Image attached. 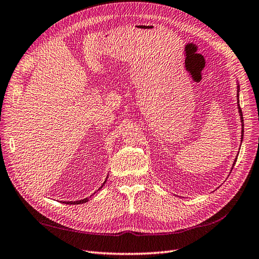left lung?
Wrapping results in <instances>:
<instances>
[{"label":"left lung","instance_id":"8db88e82","mask_svg":"<svg viewBox=\"0 0 259 259\" xmlns=\"http://www.w3.org/2000/svg\"><path fill=\"white\" fill-rule=\"evenodd\" d=\"M238 92H240V85H237V107H238V112H240V116H241V121H242V139H243V134H244V127H243V115H242V110H241V107H240V101H238ZM235 162H236V158H235V161H234V163H233V166H234V164H235Z\"/></svg>","mask_w":259,"mask_h":259}]
</instances>
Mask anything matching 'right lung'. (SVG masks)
<instances>
[{
  "mask_svg": "<svg viewBox=\"0 0 259 259\" xmlns=\"http://www.w3.org/2000/svg\"><path fill=\"white\" fill-rule=\"evenodd\" d=\"M106 181H107V178H106ZM106 181L104 182V184L106 183ZM104 184L102 185L101 186V188H103V186H104ZM99 188V189H101ZM89 201V198H84V199H82V200H77V201H68V202H63V203H66V204H81V203H85V202H88Z\"/></svg>",
  "mask_w": 259,
  "mask_h": 259,
  "instance_id": "right-lung-1",
  "label": "right lung"
}]
</instances>
